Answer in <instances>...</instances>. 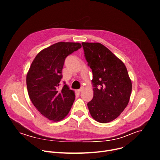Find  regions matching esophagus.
<instances>
[{
  "instance_id": "34e87169",
  "label": "esophagus",
  "mask_w": 160,
  "mask_h": 160,
  "mask_svg": "<svg viewBox=\"0 0 160 160\" xmlns=\"http://www.w3.org/2000/svg\"><path fill=\"white\" fill-rule=\"evenodd\" d=\"M83 88L82 87L81 88H80V89H78V90H77V92H78V93H80V92H82L83 91Z\"/></svg>"
}]
</instances>
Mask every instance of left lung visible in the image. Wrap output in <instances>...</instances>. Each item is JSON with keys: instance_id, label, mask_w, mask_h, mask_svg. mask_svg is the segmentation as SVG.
I'll use <instances>...</instances> for the list:
<instances>
[{"instance_id": "left-lung-1", "label": "left lung", "mask_w": 160, "mask_h": 160, "mask_svg": "<svg viewBox=\"0 0 160 160\" xmlns=\"http://www.w3.org/2000/svg\"><path fill=\"white\" fill-rule=\"evenodd\" d=\"M82 44L93 75V98L87 104L90 113L98 122H110L128 104L131 79L124 63L105 46L100 43Z\"/></svg>"}]
</instances>
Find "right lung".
<instances>
[{
    "label": "right lung",
    "instance_id": "1",
    "mask_svg": "<svg viewBox=\"0 0 160 160\" xmlns=\"http://www.w3.org/2000/svg\"><path fill=\"white\" fill-rule=\"evenodd\" d=\"M80 43L60 42L41 50L27 74L29 98L37 110L49 120H62L69 113L75 98L67 85L58 89L65 58L80 48Z\"/></svg>",
    "mask_w": 160,
    "mask_h": 160
}]
</instances>
